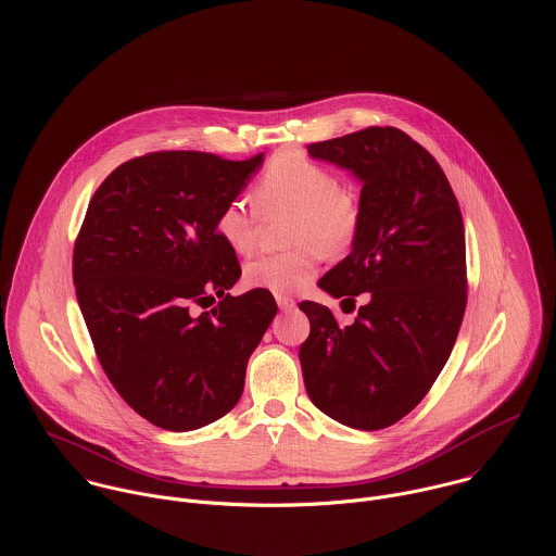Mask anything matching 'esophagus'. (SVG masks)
I'll list each match as a JSON object with an SVG mask.
<instances>
[{"label": "esophagus", "mask_w": 556, "mask_h": 556, "mask_svg": "<svg viewBox=\"0 0 556 556\" xmlns=\"http://www.w3.org/2000/svg\"><path fill=\"white\" fill-rule=\"evenodd\" d=\"M276 302L280 306V311H285V313L295 311V306H298V302L293 298H289V295H276Z\"/></svg>", "instance_id": "1"}]
</instances>
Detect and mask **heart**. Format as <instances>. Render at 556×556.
<instances>
[{"instance_id": "1", "label": "heart", "mask_w": 556, "mask_h": 556, "mask_svg": "<svg viewBox=\"0 0 556 556\" xmlns=\"http://www.w3.org/2000/svg\"><path fill=\"white\" fill-rule=\"evenodd\" d=\"M254 207L243 199L227 201L216 216V233L233 252L245 254L258 236V217L287 214V250L261 254L243 265V280L254 289L293 293L317 274L320 250L329 256L351 248L362 220L359 197L317 160L282 152L269 160L254 184Z\"/></svg>"}]
</instances>
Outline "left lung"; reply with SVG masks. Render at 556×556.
Instances as JSON below:
<instances>
[{
    "label": "left lung",
    "instance_id": "obj_1",
    "mask_svg": "<svg viewBox=\"0 0 556 556\" xmlns=\"http://www.w3.org/2000/svg\"><path fill=\"white\" fill-rule=\"evenodd\" d=\"M313 159L362 181L351 254L318 287L355 311L302 302L311 336L300 346L306 392L331 419L381 430L410 413L441 375L467 308L465 225L456 194L419 143L392 126L311 143Z\"/></svg>",
    "mask_w": 556,
    "mask_h": 556
}]
</instances>
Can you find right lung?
Listing matches in <instances>:
<instances>
[{
	"mask_svg": "<svg viewBox=\"0 0 556 556\" xmlns=\"http://www.w3.org/2000/svg\"><path fill=\"white\" fill-rule=\"evenodd\" d=\"M261 162L154 152L119 164L89 201L73 254L80 313L117 394L164 430H197L238 404L278 313L267 289L229 293L241 267L216 233Z\"/></svg>",
	"mask_w": 556,
	"mask_h": 556,
	"instance_id": "1",
	"label": "right lung"
}]
</instances>
